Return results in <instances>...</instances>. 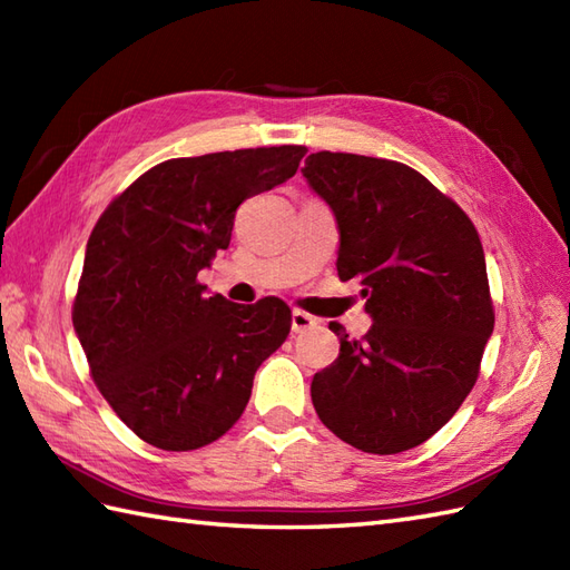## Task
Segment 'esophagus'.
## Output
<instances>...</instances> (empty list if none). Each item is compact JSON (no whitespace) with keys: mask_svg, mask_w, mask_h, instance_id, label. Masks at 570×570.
I'll return each mask as SVG.
<instances>
[{"mask_svg":"<svg viewBox=\"0 0 570 570\" xmlns=\"http://www.w3.org/2000/svg\"><path fill=\"white\" fill-rule=\"evenodd\" d=\"M313 325H316V318L308 316L306 311H294L292 313V331L294 333H306V331L313 328Z\"/></svg>","mask_w":570,"mask_h":570,"instance_id":"obj_1","label":"esophagus"}]
</instances>
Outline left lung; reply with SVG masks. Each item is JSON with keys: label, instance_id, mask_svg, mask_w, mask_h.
I'll return each instance as SVG.
<instances>
[{"label": "left lung", "instance_id": "left-lung-1", "mask_svg": "<svg viewBox=\"0 0 570 570\" xmlns=\"http://www.w3.org/2000/svg\"><path fill=\"white\" fill-rule=\"evenodd\" d=\"M304 176L335 213L337 276L357 278L374 321L362 341L333 325L341 355L313 377V406L357 451H409L443 429L478 382L494 328L480 235L406 164L318 151Z\"/></svg>", "mask_w": 570, "mask_h": 570}]
</instances>
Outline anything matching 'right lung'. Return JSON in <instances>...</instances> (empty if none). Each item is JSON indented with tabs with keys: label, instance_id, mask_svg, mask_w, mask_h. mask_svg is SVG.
Listing matches in <instances>:
<instances>
[{
	"label": "right lung",
	"instance_id": "right-lung-1",
	"mask_svg": "<svg viewBox=\"0 0 570 570\" xmlns=\"http://www.w3.org/2000/svg\"><path fill=\"white\" fill-rule=\"evenodd\" d=\"M306 147L168 159L107 205L85 249L72 325L115 414L161 451H196L245 411L254 372L292 331L282 298L205 296L247 198L296 174Z\"/></svg>",
	"mask_w": 570,
	"mask_h": 570
}]
</instances>
